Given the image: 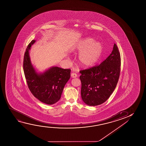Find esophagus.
I'll list each match as a JSON object with an SVG mask.
<instances>
[{
	"label": "esophagus",
	"mask_w": 146,
	"mask_h": 146,
	"mask_svg": "<svg viewBox=\"0 0 146 146\" xmlns=\"http://www.w3.org/2000/svg\"><path fill=\"white\" fill-rule=\"evenodd\" d=\"M71 76L72 77V78H76L77 77V74L76 73H72Z\"/></svg>",
	"instance_id": "obj_1"
}]
</instances>
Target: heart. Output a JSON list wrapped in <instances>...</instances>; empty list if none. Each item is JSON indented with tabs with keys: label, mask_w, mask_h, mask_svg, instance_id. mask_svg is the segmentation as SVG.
I'll return each instance as SVG.
<instances>
[{
	"label": "heart",
	"mask_w": 146,
	"mask_h": 146,
	"mask_svg": "<svg viewBox=\"0 0 146 146\" xmlns=\"http://www.w3.org/2000/svg\"><path fill=\"white\" fill-rule=\"evenodd\" d=\"M94 41L93 38H85L73 48V51L80 52L78 61L82 66H92L98 61L101 56L103 50V46L100 42Z\"/></svg>",
	"instance_id": "1"
}]
</instances>
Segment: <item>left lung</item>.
Returning <instances> with one entry per match:
<instances>
[{
	"mask_svg": "<svg viewBox=\"0 0 146 146\" xmlns=\"http://www.w3.org/2000/svg\"><path fill=\"white\" fill-rule=\"evenodd\" d=\"M120 70V53L115 43L111 54L100 65L80 70L81 94L83 102L91 106L106 102L116 88Z\"/></svg>",
	"mask_w": 146,
	"mask_h": 146,
	"instance_id": "left-lung-1",
	"label": "left lung"
}]
</instances>
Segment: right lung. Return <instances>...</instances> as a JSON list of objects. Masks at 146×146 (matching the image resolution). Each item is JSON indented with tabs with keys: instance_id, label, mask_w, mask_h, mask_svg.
Returning a JSON list of instances; mask_svg holds the SVG:
<instances>
[{
	"instance_id": "obj_1",
	"label": "right lung",
	"mask_w": 146,
	"mask_h": 146,
	"mask_svg": "<svg viewBox=\"0 0 146 146\" xmlns=\"http://www.w3.org/2000/svg\"><path fill=\"white\" fill-rule=\"evenodd\" d=\"M35 41H31L25 52L23 64L24 75L33 95L45 104L52 105L60 100L64 86L70 79L71 69L52 67L43 73H37L29 55V50Z\"/></svg>"
}]
</instances>
